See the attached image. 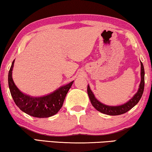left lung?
I'll use <instances>...</instances> for the list:
<instances>
[{"mask_svg":"<svg viewBox=\"0 0 152 152\" xmlns=\"http://www.w3.org/2000/svg\"><path fill=\"white\" fill-rule=\"evenodd\" d=\"M140 79L141 80H140V83L138 86L137 92L126 103L119 105H107L99 102L95 97L94 93L90 88V86L88 85L87 92L92 105L96 110L103 114H107V115L115 116L127 113V111H129L137 104L143 93L145 86V70L143 64L141 61H140Z\"/></svg>","mask_w":152,"mask_h":152,"instance_id":"obj_1","label":"left lung"}]
</instances>
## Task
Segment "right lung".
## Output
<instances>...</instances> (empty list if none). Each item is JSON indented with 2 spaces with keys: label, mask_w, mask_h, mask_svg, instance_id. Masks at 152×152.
Here are the masks:
<instances>
[{
  "label": "right lung",
  "mask_w": 152,
  "mask_h": 152,
  "mask_svg": "<svg viewBox=\"0 0 152 152\" xmlns=\"http://www.w3.org/2000/svg\"><path fill=\"white\" fill-rule=\"evenodd\" d=\"M15 60L13 61L8 75V83L11 94L16 105L28 115L38 118H47L58 113L62 107L67 92L74 81L62 86L47 95L33 96L23 93L14 82L12 70Z\"/></svg>",
  "instance_id": "obj_1"
}]
</instances>
